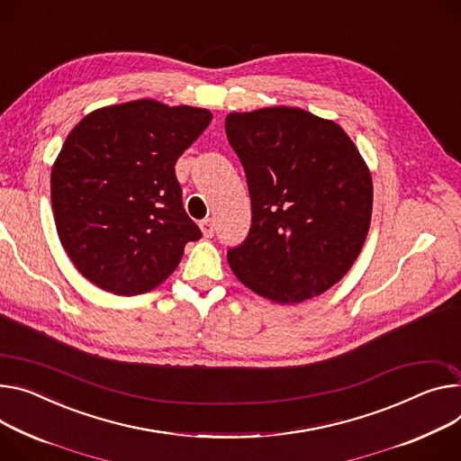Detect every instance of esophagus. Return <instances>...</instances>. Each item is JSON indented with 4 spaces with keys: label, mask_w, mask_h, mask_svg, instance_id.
I'll list each match as a JSON object with an SVG mask.
<instances>
[{
    "label": "esophagus",
    "mask_w": 461,
    "mask_h": 461,
    "mask_svg": "<svg viewBox=\"0 0 461 461\" xmlns=\"http://www.w3.org/2000/svg\"><path fill=\"white\" fill-rule=\"evenodd\" d=\"M199 227H201L204 238H212V236H214V232H216V223H214V220H210V218L203 220V221L199 223Z\"/></svg>",
    "instance_id": "1"
}]
</instances>
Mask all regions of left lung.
Listing matches in <instances>:
<instances>
[{"label": "left lung", "instance_id": "1", "mask_svg": "<svg viewBox=\"0 0 461 461\" xmlns=\"http://www.w3.org/2000/svg\"><path fill=\"white\" fill-rule=\"evenodd\" d=\"M251 195V229L227 251L234 275L288 304L321 295L366 241L371 173L334 122L303 109L232 113L225 120Z\"/></svg>", "mask_w": 461, "mask_h": 461}]
</instances>
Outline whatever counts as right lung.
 <instances>
[{"instance_id": "obj_1", "label": "right lung", "mask_w": 461, "mask_h": 461, "mask_svg": "<svg viewBox=\"0 0 461 461\" xmlns=\"http://www.w3.org/2000/svg\"><path fill=\"white\" fill-rule=\"evenodd\" d=\"M204 109L140 99L104 107L68 134L51 169L60 243L101 290L158 286L203 234L183 206L175 162L208 127Z\"/></svg>"}]
</instances>
